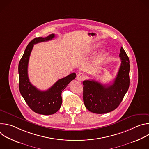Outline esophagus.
<instances>
[{"mask_svg": "<svg viewBox=\"0 0 149 149\" xmlns=\"http://www.w3.org/2000/svg\"><path fill=\"white\" fill-rule=\"evenodd\" d=\"M85 78H86V75L84 73H79L77 76V79L80 81L84 80Z\"/></svg>", "mask_w": 149, "mask_h": 149, "instance_id": "esophagus-1", "label": "esophagus"}]
</instances>
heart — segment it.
Instances as JSON below:
<instances>
[{
  "label": "heart",
  "mask_w": 149,
  "mask_h": 149,
  "mask_svg": "<svg viewBox=\"0 0 149 149\" xmlns=\"http://www.w3.org/2000/svg\"><path fill=\"white\" fill-rule=\"evenodd\" d=\"M103 54H104V52H101L99 54V55H102Z\"/></svg>",
  "instance_id": "b5f03b06"
}]
</instances>
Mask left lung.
Segmentation results:
<instances>
[{"mask_svg":"<svg viewBox=\"0 0 149 149\" xmlns=\"http://www.w3.org/2000/svg\"><path fill=\"white\" fill-rule=\"evenodd\" d=\"M121 65L113 82L102 85L94 80L83 81V101L88 110L104 114L117 109L128 91L130 85V61L121 47L119 55Z\"/></svg>","mask_w":149,"mask_h":149,"instance_id":"left-lung-1","label":"left lung"}]
</instances>
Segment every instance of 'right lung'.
<instances>
[{
  "label": "right lung",
  "mask_w": 149,
  "mask_h": 149,
  "mask_svg": "<svg viewBox=\"0 0 149 149\" xmlns=\"http://www.w3.org/2000/svg\"><path fill=\"white\" fill-rule=\"evenodd\" d=\"M54 37L55 34L52 33L45 38L38 37L33 39L26 47L19 63V88L20 93L30 109L39 114L51 115L59 110L62 101V91L76 77L75 73H72L65 78L59 79L46 91H40L37 89L29 81L28 67L29 56L34 44L48 41Z\"/></svg>",
  "instance_id": "add662e5"
}]
</instances>
